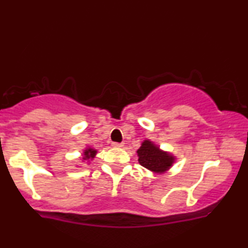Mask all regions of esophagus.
Wrapping results in <instances>:
<instances>
[{
  "mask_svg": "<svg viewBox=\"0 0 248 248\" xmlns=\"http://www.w3.org/2000/svg\"><path fill=\"white\" fill-rule=\"evenodd\" d=\"M112 147H114V148H122V147H124V143H116V142H114V143H112Z\"/></svg>",
  "mask_w": 248,
  "mask_h": 248,
  "instance_id": "1",
  "label": "esophagus"
}]
</instances>
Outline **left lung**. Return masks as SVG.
<instances>
[{
  "label": "left lung",
  "mask_w": 248,
  "mask_h": 248,
  "mask_svg": "<svg viewBox=\"0 0 248 248\" xmlns=\"http://www.w3.org/2000/svg\"><path fill=\"white\" fill-rule=\"evenodd\" d=\"M136 153L139 157V163L143 168L148 169L149 171L156 174H164L168 172L177 160L174 155L162 150L150 140H144Z\"/></svg>",
  "instance_id": "8db88e82"
}]
</instances>
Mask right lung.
<instances>
[{"label":"right lung","mask_w":248,"mask_h":248,"mask_svg":"<svg viewBox=\"0 0 248 248\" xmlns=\"http://www.w3.org/2000/svg\"><path fill=\"white\" fill-rule=\"evenodd\" d=\"M98 151L95 150L94 148H91V147H86L84 150H83L82 155H80V160H82V163H91V160H93V158L95 157V155H97Z\"/></svg>","instance_id":"right-lung-1"}]
</instances>
